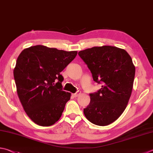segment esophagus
Listing matches in <instances>:
<instances>
[{
	"mask_svg": "<svg viewBox=\"0 0 153 153\" xmlns=\"http://www.w3.org/2000/svg\"><path fill=\"white\" fill-rule=\"evenodd\" d=\"M80 91H78L76 93L73 94V96L74 97H77L78 96H79V95H80Z\"/></svg>",
	"mask_w": 153,
	"mask_h": 153,
	"instance_id": "1",
	"label": "esophagus"
}]
</instances>
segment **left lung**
Here are the masks:
<instances>
[{"label": "left lung", "mask_w": 153, "mask_h": 153, "mask_svg": "<svg viewBox=\"0 0 153 153\" xmlns=\"http://www.w3.org/2000/svg\"><path fill=\"white\" fill-rule=\"evenodd\" d=\"M102 88L90 94L91 102L84 114L91 123L106 126L123 114L132 93L135 67L125 49L112 46L94 47L79 52Z\"/></svg>", "instance_id": "obj_1"}]
</instances>
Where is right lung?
Segmentation results:
<instances>
[{
	"instance_id": "obj_1",
	"label": "right lung",
	"mask_w": 153,
	"mask_h": 153,
	"mask_svg": "<svg viewBox=\"0 0 153 153\" xmlns=\"http://www.w3.org/2000/svg\"><path fill=\"white\" fill-rule=\"evenodd\" d=\"M77 51L36 45L25 48L14 68L16 91L28 117L42 126L58 121L71 94L62 90L64 68Z\"/></svg>"
}]
</instances>
